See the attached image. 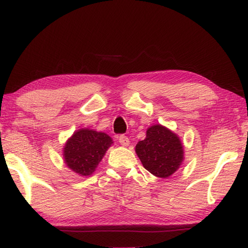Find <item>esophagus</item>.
Instances as JSON below:
<instances>
[{
	"label": "esophagus",
	"mask_w": 248,
	"mask_h": 248,
	"mask_svg": "<svg viewBox=\"0 0 248 248\" xmlns=\"http://www.w3.org/2000/svg\"><path fill=\"white\" fill-rule=\"evenodd\" d=\"M118 140L120 142V144L123 146H127L129 145V138L125 137L124 134H121V136L118 137Z\"/></svg>",
	"instance_id": "34e87169"
}]
</instances>
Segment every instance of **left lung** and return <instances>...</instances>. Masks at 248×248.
<instances>
[{
    "label": "left lung",
    "mask_w": 248,
    "mask_h": 248,
    "mask_svg": "<svg viewBox=\"0 0 248 248\" xmlns=\"http://www.w3.org/2000/svg\"><path fill=\"white\" fill-rule=\"evenodd\" d=\"M136 152L144 169L161 178L174 174L184 159L179 138L161 124L148 129L145 139L138 142Z\"/></svg>",
    "instance_id": "left-lung-1"
}]
</instances>
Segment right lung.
Returning a JSON list of instances; mask_svg holds the SVG:
<instances>
[{"label": "right lung", "mask_w": 248, "mask_h": 248, "mask_svg": "<svg viewBox=\"0 0 248 248\" xmlns=\"http://www.w3.org/2000/svg\"><path fill=\"white\" fill-rule=\"evenodd\" d=\"M111 143V138L106 133L81 129L74 132L66 142L63 151L64 161L75 173L89 176L93 174Z\"/></svg>", "instance_id": "right-lung-1"}]
</instances>
